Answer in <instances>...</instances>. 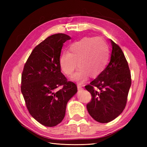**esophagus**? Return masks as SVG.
<instances>
[{"label":"esophagus","instance_id":"obj_1","mask_svg":"<svg viewBox=\"0 0 147 147\" xmlns=\"http://www.w3.org/2000/svg\"><path fill=\"white\" fill-rule=\"evenodd\" d=\"M77 88H78V90H83V87H82V86L81 85H77Z\"/></svg>","mask_w":147,"mask_h":147}]
</instances>
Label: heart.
Returning <instances> with one entry per match:
<instances>
[{
  "mask_svg": "<svg viewBox=\"0 0 147 147\" xmlns=\"http://www.w3.org/2000/svg\"><path fill=\"white\" fill-rule=\"evenodd\" d=\"M109 59L107 43L100 37L84 38L70 45L67 52H64L59 58V65L63 73L67 76L73 74L72 80L85 82L89 76L97 77L105 69Z\"/></svg>",
  "mask_w": 147,
  "mask_h": 147,
  "instance_id": "obj_1",
  "label": "heart"
}]
</instances>
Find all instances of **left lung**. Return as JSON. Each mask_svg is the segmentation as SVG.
I'll use <instances>...</instances> for the list:
<instances>
[{
    "label": "left lung",
    "instance_id": "obj_1",
    "mask_svg": "<svg viewBox=\"0 0 147 147\" xmlns=\"http://www.w3.org/2000/svg\"><path fill=\"white\" fill-rule=\"evenodd\" d=\"M112 53L108 65L96 78L86 85L92 101L87 104L89 114L96 121L107 123L119 115L126 107L131 84L128 64L121 49L111 40ZM96 87L99 89L96 91Z\"/></svg>",
    "mask_w": 147,
    "mask_h": 147
}]
</instances>
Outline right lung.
Returning <instances> with one entry per match:
<instances>
[{
	"mask_svg": "<svg viewBox=\"0 0 147 147\" xmlns=\"http://www.w3.org/2000/svg\"><path fill=\"white\" fill-rule=\"evenodd\" d=\"M70 39L63 33L47 37L33 49L22 73L21 93L28 110L47 127L63 120L67 102L78 91L75 84L67 82L61 73L59 65L62 46Z\"/></svg>",
	"mask_w": 147,
	"mask_h": 147,
	"instance_id": "obj_1",
	"label": "right lung"
}]
</instances>
